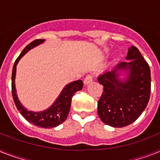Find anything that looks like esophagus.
<instances>
[{"label": "esophagus", "mask_w": 160, "mask_h": 160, "mask_svg": "<svg viewBox=\"0 0 160 160\" xmlns=\"http://www.w3.org/2000/svg\"><path fill=\"white\" fill-rule=\"evenodd\" d=\"M92 81H93V75L89 74L85 78V79H84V83H85V84H88V83L92 82Z\"/></svg>", "instance_id": "1"}]
</instances>
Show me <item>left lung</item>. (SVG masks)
I'll return each mask as SVG.
<instances>
[{"instance_id": "1", "label": "left lung", "mask_w": 160, "mask_h": 160, "mask_svg": "<svg viewBox=\"0 0 160 160\" xmlns=\"http://www.w3.org/2000/svg\"><path fill=\"white\" fill-rule=\"evenodd\" d=\"M127 59L113 71L98 77L104 87L98 101V115L103 122L113 128H122L135 122L149 102L151 89L150 66L136 47L128 49ZM129 69L126 82L118 79L117 71Z\"/></svg>"}]
</instances>
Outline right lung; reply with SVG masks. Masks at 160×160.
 I'll list each match as a JSON object with an SVG mask.
<instances>
[{
  "instance_id": "right-lung-1",
  "label": "right lung",
  "mask_w": 160,
  "mask_h": 160,
  "mask_svg": "<svg viewBox=\"0 0 160 160\" xmlns=\"http://www.w3.org/2000/svg\"><path fill=\"white\" fill-rule=\"evenodd\" d=\"M43 41L44 40H42V39H37V40L32 42L30 44L28 45L27 47L23 49V51L21 52L19 56L16 59L14 62V67H13V70H12L11 89L14 104L16 105L18 111L20 112L21 114L24 117L25 119L35 126L44 128H54V127L61 124L62 122L65 121L68 115L69 110H70L72 96L75 92L82 89L83 83L82 80H78V81L72 82L68 84L62 91L61 94L59 95V96L52 105V106L43 112L35 113V112L28 111L22 106L19 101L18 100L16 93H15L16 91H15V85H14V78H15V72H16V65L18 60L25 53H27L31 48H33L36 46L42 43Z\"/></svg>"
}]
</instances>
